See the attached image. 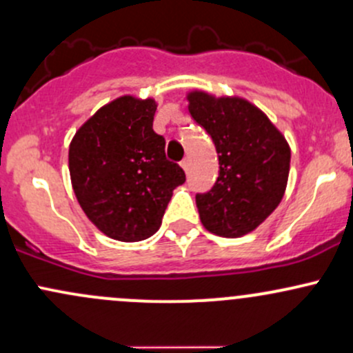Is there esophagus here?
<instances>
[{
    "instance_id": "34e87169",
    "label": "esophagus",
    "mask_w": 353,
    "mask_h": 353,
    "mask_svg": "<svg viewBox=\"0 0 353 353\" xmlns=\"http://www.w3.org/2000/svg\"><path fill=\"white\" fill-rule=\"evenodd\" d=\"M181 168H183L185 172H189V168H191V161H189V159H183V161H181Z\"/></svg>"
}]
</instances>
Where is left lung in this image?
Listing matches in <instances>:
<instances>
[{
	"label": "left lung",
	"mask_w": 353,
	"mask_h": 353,
	"mask_svg": "<svg viewBox=\"0 0 353 353\" xmlns=\"http://www.w3.org/2000/svg\"><path fill=\"white\" fill-rule=\"evenodd\" d=\"M189 114L211 135L219 176L196 194L203 226L223 238L256 230L281 203L288 183L290 145L256 105L239 97L188 94Z\"/></svg>",
	"instance_id": "left-lung-1"
}]
</instances>
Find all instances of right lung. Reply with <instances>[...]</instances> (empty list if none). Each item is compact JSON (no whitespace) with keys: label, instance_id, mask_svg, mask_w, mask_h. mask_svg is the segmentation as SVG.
<instances>
[{"label":"right lung","instance_id":"add662e5","mask_svg":"<svg viewBox=\"0 0 353 353\" xmlns=\"http://www.w3.org/2000/svg\"><path fill=\"white\" fill-rule=\"evenodd\" d=\"M154 99L123 95L95 112L70 142L72 188L87 218L117 241L150 238L161 228L184 170L165 159L154 132Z\"/></svg>","mask_w":353,"mask_h":353}]
</instances>
